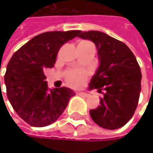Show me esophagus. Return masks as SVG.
Listing matches in <instances>:
<instances>
[{
	"label": "esophagus",
	"instance_id": "34e87169",
	"mask_svg": "<svg viewBox=\"0 0 153 153\" xmlns=\"http://www.w3.org/2000/svg\"><path fill=\"white\" fill-rule=\"evenodd\" d=\"M77 94H78L79 96H81V97H88V93H85V92H78Z\"/></svg>",
	"mask_w": 153,
	"mask_h": 153
}]
</instances>
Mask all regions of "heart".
I'll return each mask as SVG.
<instances>
[{
	"instance_id": "heart-1",
	"label": "heart",
	"mask_w": 153,
	"mask_h": 153,
	"mask_svg": "<svg viewBox=\"0 0 153 153\" xmlns=\"http://www.w3.org/2000/svg\"><path fill=\"white\" fill-rule=\"evenodd\" d=\"M86 74L81 71H72L66 77L68 83L73 87H80L86 81Z\"/></svg>"
}]
</instances>
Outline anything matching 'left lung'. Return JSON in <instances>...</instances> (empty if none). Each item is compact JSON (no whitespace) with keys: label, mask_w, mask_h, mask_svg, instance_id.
Segmentation results:
<instances>
[{"label":"left lung","mask_w":153,"mask_h":153,"mask_svg":"<svg viewBox=\"0 0 153 153\" xmlns=\"http://www.w3.org/2000/svg\"><path fill=\"white\" fill-rule=\"evenodd\" d=\"M78 37L93 42L97 49L99 65L88 89L105 91L100 105L89 114L101 128H120L132 118L137 106L142 74L137 58L125 43L105 33L79 32Z\"/></svg>","instance_id":"8db88e82"}]
</instances>
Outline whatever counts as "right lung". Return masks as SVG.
<instances>
[{
  "instance_id": "1",
  "label": "right lung",
  "mask_w": 153,
  "mask_h": 153,
  "mask_svg": "<svg viewBox=\"0 0 153 153\" xmlns=\"http://www.w3.org/2000/svg\"><path fill=\"white\" fill-rule=\"evenodd\" d=\"M80 31L47 32L22 46L10 60L4 82L7 97L18 116L33 127H46L64 112L74 91L48 88L44 70L52 68L62 45Z\"/></svg>"
}]
</instances>
